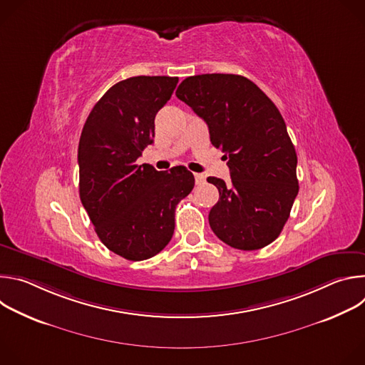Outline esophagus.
Instances as JSON below:
<instances>
[{"label": "esophagus", "mask_w": 365, "mask_h": 365, "mask_svg": "<svg viewBox=\"0 0 365 365\" xmlns=\"http://www.w3.org/2000/svg\"><path fill=\"white\" fill-rule=\"evenodd\" d=\"M195 182H196V185L203 183V182H205V175H202V173H195Z\"/></svg>", "instance_id": "1"}]
</instances>
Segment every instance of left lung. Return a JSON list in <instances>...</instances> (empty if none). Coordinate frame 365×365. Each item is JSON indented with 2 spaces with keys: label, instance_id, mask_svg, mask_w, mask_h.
<instances>
[{
  "label": "left lung",
  "instance_id": "1",
  "mask_svg": "<svg viewBox=\"0 0 365 365\" xmlns=\"http://www.w3.org/2000/svg\"><path fill=\"white\" fill-rule=\"evenodd\" d=\"M176 96L207 124L211 143L228 160L230 183L206 179L220 192L210 212L212 231L237 250L269 245L280 235L299 192L297 155L280 111L241 75L189 76Z\"/></svg>",
  "mask_w": 365,
  "mask_h": 365
}]
</instances>
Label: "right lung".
Masks as SVG:
<instances>
[{
    "label": "right lung",
    "mask_w": 365,
    "mask_h": 365,
    "mask_svg": "<svg viewBox=\"0 0 365 365\" xmlns=\"http://www.w3.org/2000/svg\"><path fill=\"white\" fill-rule=\"evenodd\" d=\"M178 78L134 76L111 86L82 128L79 196L102 244L141 262L159 254L175 232L176 205L193 186L183 166L158 172L135 162L153 143L154 118Z\"/></svg>",
    "instance_id": "1"
}]
</instances>
